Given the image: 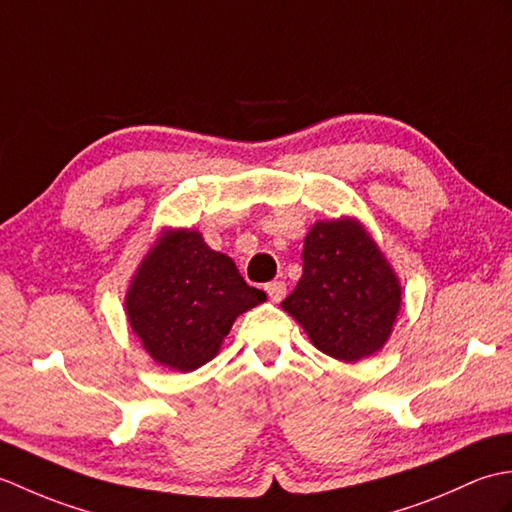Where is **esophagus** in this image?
Returning a JSON list of instances; mask_svg holds the SVG:
<instances>
[{
    "mask_svg": "<svg viewBox=\"0 0 512 512\" xmlns=\"http://www.w3.org/2000/svg\"><path fill=\"white\" fill-rule=\"evenodd\" d=\"M264 290H266V295L270 297V301H275V303H279L281 299L286 297V284H284V281H270V284L264 286Z\"/></svg>",
    "mask_w": 512,
    "mask_h": 512,
    "instance_id": "34e87169",
    "label": "esophagus"
}]
</instances>
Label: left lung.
Listing matches in <instances>:
<instances>
[{
  "label": "left lung",
  "instance_id": "8db88e82",
  "mask_svg": "<svg viewBox=\"0 0 512 512\" xmlns=\"http://www.w3.org/2000/svg\"><path fill=\"white\" fill-rule=\"evenodd\" d=\"M400 295L394 268L363 224L341 217L310 228L303 275L281 308L301 323L317 350L356 363L387 343Z\"/></svg>",
  "mask_w": 512,
  "mask_h": 512
}]
</instances>
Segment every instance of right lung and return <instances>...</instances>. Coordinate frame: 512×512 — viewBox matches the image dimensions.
<instances>
[{"label":"right lung","mask_w":512,"mask_h":512,"mask_svg":"<svg viewBox=\"0 0 512 512\" xmlns=\"http://www.w3.org/2000/svg\"><path fill=\"white\" fill-rule=\"evenodd\" d=\"M266 299L235 262L204 244L198 231H162L129 284V325L158 365L178 372L209 363L233 321Z\"/></svg>","instance_id":"obj_1"}]
</instances>
